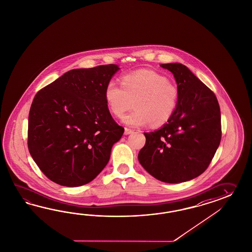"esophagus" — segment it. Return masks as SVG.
I'll list each match as a JSON object with an SVG mask.
<instances>
[{"mask_svg":"<svg viewBox=\"0 0 252 252\" xmlns=\"http://www.w3.org/2000/svg\"><path fill=\"white\" fill-rule=\"evenodd\" d=\"M133 132H134V130L130 129L128 127L125 128V135H129V134H132Z\"/></svg>","mask_w":252,"mask_h":252,"instance_id":"1","label":"esophagus"}]
</instances>
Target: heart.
I'll use <instances>...</instances> for the list:
<instances>
[{
    "label": "heart",
    "mask_w": 252,
    "mask_h": 252,
    "mask_svg": "<svg viewBox=\"0 0 252 252\" xmlns=\"http://www.w3.org/2000/svg\"><path fill=\"white\" fill-rule=\"evenodd\" d=\"M176 84L155 70L140 69L124 75L121 84L110 80L104 90V99L110 112L122 116L134 102L135 110L123 117L130 126H161L175 114L180 102Z\"/></svg>",
    "instance_id": "1"
}]
</instances>
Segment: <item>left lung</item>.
<instances>
[{
	"mask_svg": "<svg viewBox=\"0 0 252 252\" xmlns=\"http://www.w3.org/2000/svg\"><path fill=\"white\" fill-rule=\"evenodd\" d=\"M160 66L174 76L180 102L161 128L144 133L138 160L153 177L179 184L198 177L209 166L221 140V114L215 94L186 66Z\"/></svg>",
	"mask_w": 252,
	"mask_h": 252,
	"instance_id": "obj_1",
	"label": "left lung"
}]
</instances>
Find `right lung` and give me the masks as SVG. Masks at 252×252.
I'll return each mask as SVG.
<instances>
[{"mask_svg":"<svg viewBox=\"0 0 252 252\" xmlns=\"http://www.w3.org/2000/svg\"><path fill=\"white\" fill-rule=\"evenodd\" d=\"M117 65L76 68L35 94L28 116V150L41 171L56 184H88L108 163L124 133L104 99Z\"/></svg>","mask_w":252,"mask_h":252,"instance_id":"add662e5","label":"right lung"}]
</instances>
